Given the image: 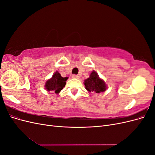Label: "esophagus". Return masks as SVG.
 I'll use <instances>...</instances> for the list:
<instances>
[{
    "label": "esophagus",
    "instance_id": "obj_1",
    "mask_svg": "<svg viewBox=\"0 0 155 155\" xmlns=\"http://www.w3.org/2000/svg\"><path fill=\"white\" fill-rule=\"evenodd\" d=\"M72 78H74V79H79V76H78V75H76V74H74L72 76Z\"/></svg>",
    "mask_w": 155,
    "mask_h": 155
}]
</instances>
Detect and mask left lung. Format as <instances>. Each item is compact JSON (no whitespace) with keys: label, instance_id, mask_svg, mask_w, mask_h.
Wrapping results in <instances>:
<instances>
[{"label":"left lung","instance_id":"8db88e82","mask_svg":"<svg viewBox=\"0 0 155 155\" xmlns=\"http://www.w3.org/2000/svg\"><path fill=\"white\" fill-rule=\"evenodd\" d=\"M84 85L88 92H93L97 94L105 92L107 88L105 82L100 78L94 70L91 73L89 78L84 81Z\"/></svg>","mask_w":155,"mask_h":155}]
</instances>
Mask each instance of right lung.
Segmentation results:
<instances>
[{
	"mask_svg": "<svg viewBox=\"0 0 155 155\" xmlns=\"http://www.w3.org/2000/svg\"><path fill=\"white\" fill-rule=\"evenodd\" d=\"M68 78V77L63 78L58 71H56L52 77L46 82L45 88L47 91H53L55 94H58L64 87Z\"/></svg>",
	"mask_w": 155,
	"mask_h": 155,
	"instance_id": "obj_1",
	"label": "right lung"
}]
</instances>
